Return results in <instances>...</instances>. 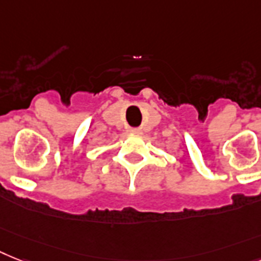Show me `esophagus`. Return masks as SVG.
Returning <instances> with one entry per match:
<instances>
[{"label": "esophagus", "mask_w": 261, "mask_h": 261, "mask_svg": "<svg viewBox=\"0 0 261 261\" xmlns=\"http://www.w3.org/2000/svg\"><path fill=\"white\" fill-rule=\"evenodd\" d=\"M128 133H131V134H141V128H138V127H130V128H128Z\"/></svg>", "instance_id": "1"}]
</instances>
